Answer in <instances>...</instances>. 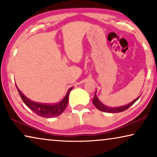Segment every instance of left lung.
Here are the masks:
<instances>
[{
	"instance_id": "1",
	"label": "left lung",
	"mask_w": 157,
	"mask_h": 157,
	"mask_svg": "<svg viewBox=\"0 0 157 157\" xmlns=\"http://www.w3.org/2000/svg\"><path fill=\"white\" fill-rule=\"evenodd\" d=\"M139 97H140V96H139L138 98H136V99L133 101L129 103L128 104L124 105V106H121L119 107H113V108H111V107H108V106H105L104 104H103L100 101L99 99H98L97 96H96V94L95 93V95H94V97L93 98V104H94V106L96 107V109H98V110H100L101 111H104V112L119 113V112H122V111L126 110V109H128L131 106H132V105L139 99Z\"/></svg>"
}]
</instances>
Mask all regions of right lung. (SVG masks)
Masks as SVG:
<instances>
[{
  "label": "right lung",
  "mask_w": 157,
  "mask_h": 157,
  "mask_svg": "<svg viewBox=\"0 0 157 157\" xmlns=\"http://www.w3.org/2000/svg\"><path fill=\"white\" fill-rule=\"evenodd\" d=\"M17 87V86H16ZM73 89L70 88L63 99L58 104H40V103H37L33 101L30 100L26 96H25L23 94L21 93V91L18 89V91L19 94H20L21 98H22L24 104L29 107L30 109H31L33 112H35L36 114L40 116V117H44V118H53L58 117V116L61 115L63 111L65 110L68 105V95L71 90Z\"/></svg>",
  "instance_id": "1"
}]
</instances>
